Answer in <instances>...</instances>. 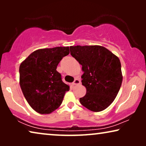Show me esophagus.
I'll list each match as a JSON object with an SVG mask.
<instances>
[{
  "label": "esophagus",
  "instance_id": "esophagus-1",
  "mask_svg": "<svg viewBox=\"0 0 146 146\" xmlns=\"http://www.w3.org/2000/svg\"><path fill=\"white\" fill-rule=\"evenodd\" d=\"M80 84V79L76 78V79H75L74 81L73 82L72 84L73 85H78V84Z\"/></svg>",
  "mask_w": 146,
  "mask_h": 146
}]
</instances>
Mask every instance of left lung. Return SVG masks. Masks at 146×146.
<instances>
[{
  "label": "left lung",
  "mask_w": 146,
  "mask_h": 146,
  "mask_svg": "<svg viewBox=\"0 0 146 146\" xmlns=\"http://www.w3.org/2000/svg\"><path fill=\"white\" fill-rule=\"evenodd\" d=\"M70 54L82 65V84L86 94L80 102L92 111L107 108L114 100L122 82L118 57L98 45L70 46Z\"/></svg>",
  "instance_id": "obj_1"
}]
</instances>
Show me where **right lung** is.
<instances>
[{
  "label": "right lung",
  "mask_w": 146,
  "mask_h": 146,
  "mask_svg": "<svg viewBox=\"0 0 146 146\" xmlns=\"http://www.w3.org/2000/svg\"><path fill=\"white\" fill-rule=\"evenodd\" d=\"M69 53V46L38 49L20 65V86L28 103L36 112H52L61 105L66 92L70 90L56 70L62 58Z\"/></svg>",
  "instance_id": "1"
}]
</instances>
